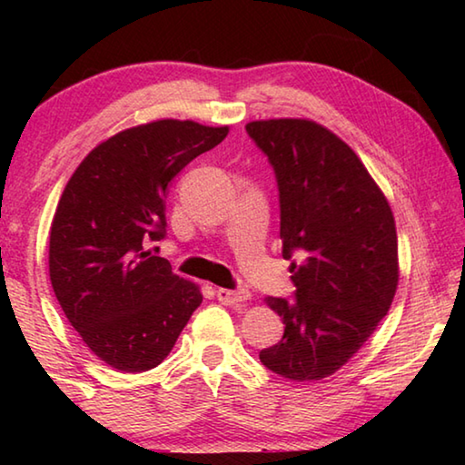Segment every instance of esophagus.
<instances>
[{
    "label": "esophagus",
    "instance_id": "obj_1",
    "mask_svg": "<svg viewBox=\"0 0 465 465\" xmlns=\"http://www.w3.org/2000/svg\"><path fill=\"white\" fill-rule=\"evenodd\" d=\"M217 299L223 305H243L250 299L248 289H217Z\"/></svg>",
    "mask_w": 465,
    "mask_h": 465
}]
</instances>
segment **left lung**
<instances>
[{"mask_svg": "<svg viewBox=\"0 0 465 465\" xmlns=\"http://www.w3.org/2000/svg\"><path fill=\"white\" fill-rule=\"evenodd\" d=\"M269 157L281 203L293 299L266 297L285 334L261 351L272 373L316 381L338 371L380 326L398 289L396 222L357 153L308 119L246 124Z\"/></svg>", "mask_w": 465, "mask_h": 465, "instance_id": "1", "label": "left lung"}]
</instances>
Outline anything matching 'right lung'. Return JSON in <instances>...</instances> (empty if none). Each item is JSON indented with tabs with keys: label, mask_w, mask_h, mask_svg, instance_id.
<instances>
[{
	"label": "right lung",
	"mask_w": 465,
	"mask_h": 465,
	"mask_svg": "<svg viewBox=\"0 0 465 465\" xmlns=\"http://www.w3.org/2000/svg\"><path fill=\"white\" fill-rule=\"evenodd\" d=\"M230 127L163 119L102 141L69 178L49 235L54 297L88 349L124 373L170 355L203 302L147 246L166 235V193Z\"/></svg>",
	"instance_id": "1"
}]
</instances>
